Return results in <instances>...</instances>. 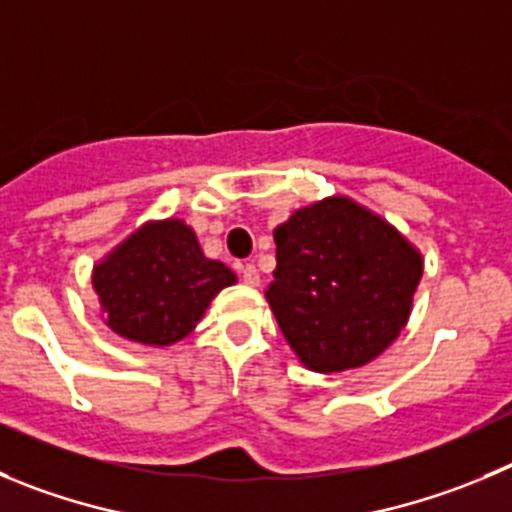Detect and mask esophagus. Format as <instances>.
<instances>
[{
  "label": "esophagus",
  "mask_w": 512,
  "mask_h": 512,
  "mask_svg": "<svg viewBox=\"0 0 512 512\" xmlns=\"http://www.w3.org/2000/svg\"><path fill=\"white\" fill-rule=\"evenodd\" d=\"M243 284H248V286H259L261 284L259 269H256L253 264H248L246 269H243Z\"/></svg>",
  "instance_id": "esophagus-1"
}]
</instances>
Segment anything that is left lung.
Here are the masks:
<instances>
[{
    "mask_svg": "<svg viewBox=\"0 0 512 512\" xmlns=\"http://www.w3.org/2000/svg\"><path fill=\"white\" fill-rule=\"evenodd\" d=\"M274 241L266 301L306 369L364 367L407 326L425 259L372 208L326 196L296 208L276 226Z\"/></svg>",
    "mask_w": 512,
    "mask_h": 512,
    "instance_id": "obj_1",
    "label": "left lung"
}]
</instances>
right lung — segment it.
I'll list each match as a JSON object with an SVG mask.
<instances>
[{
    "label": "right lung",
    "instance_id": "1",
    "mask_svg": "<svg viewBox=\"0 0 512 512\" xmlns=\"http://www.w3.org/2000/svg\"><path fill=\"white\" fill-rule=\"evenodd\" d=\"M236 274L208 259L183 218L145 221L92 266L100 316L118 337L145 347L186 339Z\"/></svg>",
    "mask_w": 512,
    "mask_h": 512
}]
</instances>
